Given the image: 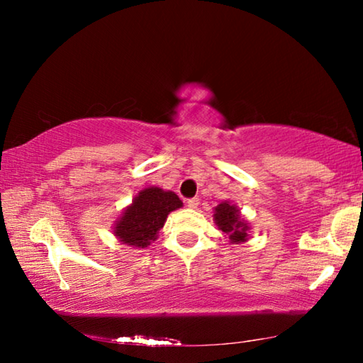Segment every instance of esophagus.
I'll return each mask as SVG.
<instances>
[{
  "label": "esophagus",
  "instance_id": "1",
  "mask_svg": "<svg viewBox=\"0 0 363 363\" xmlns=\"http://www.w3.org/2000/svg\"><path fill=\"white\" fill-rule=\"evenodd\" d=\"M186 205L190 208V210H195V208L200 205V200H199V199H189V200L186 201Z\"/></svg>",
  "mask_w": 363,
  "mask_h": 363
}]
</instances>
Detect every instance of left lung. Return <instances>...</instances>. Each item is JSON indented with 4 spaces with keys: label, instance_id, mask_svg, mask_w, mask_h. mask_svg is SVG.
I'll list each match as a JSON object with an SVG mask.
<instances>
[{
    "label": "left lung",
    "instance_id": "left-lung-1",
    "mask_svg": "<svg viewBox=\"0 0 363 363\" xmlns=\"http://www.w3.org/2000/svg\"><path fill=\"white\" fill-rule=\"evenodd\" d=\"M213 220L218 225V229L223 230L224 235L229 238L232 245L248 242L250 223L242 216L235 203H232L229 200L220 201L218 206H214Z\"/></svg>",
    "mask_w": 363,
    "mask_h": 363
}]
</instances>
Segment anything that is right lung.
I'll use <instances>...</instances> for the list:
<instances>
[{
	"mask_svg": "<svg viewBox=\"0 0 363 363\" xmlns=\"http://www.w3.org/2000/svg\"><path fill=\"white\" fill-rule=\"evenodd\" d=\"M179 208H182V201L174 192L155 186L145 187L123 210L112 232L121 245L134 250L147 248L158 238L168 214Z\"/></svg>",
	"mask_w": 363,
	"mask_h": 363,
	"instance_id": "right-lung-1",
	"label": "right lung"
}]
</instances>
